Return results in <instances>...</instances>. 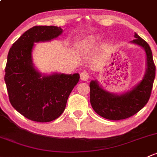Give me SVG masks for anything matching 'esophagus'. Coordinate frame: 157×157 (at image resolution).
<instances>
[{"instance_id": "obj_1", "label": "esophagus", "mask_w": 157, "mask_h": 157, "mask_svg": "<svg viewBox=\"0 0 157 157\" xmlns=\"http://www.w3.org/2000/svg\"><path fill=\"white\" fill-rule=\"evenodd\" d=\"M80 78L82 81H87L89 78V73L86 72V71H83V72H81Z\"/></svg>"}]
</instances>
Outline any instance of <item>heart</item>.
<instances>
[{"mask_svg": "<svg viewBox=\"0 0 157 157\" xmlns=\"http://www.w3.org/2000/svg\"><path fill=\"white\" fill-rule=\"evenodd\" d=\"M94 40L95 38H94V37H90V38H88V39L85 40V42L83 43V45L84 46H88V45H89L90 44L93 43L94 41Z\"/></svg>", "mask_w": 157, "mask_h": 157, "instance_id": "heart-1", "label": "heart"}]
</instances>
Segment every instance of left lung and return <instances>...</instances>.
I'll list each match as a JSON object with an SVG mask.
<instances>
[{"mask_svg":"<svg viewBox=\"0 0 157 157\" xmlns=\"http://www.w3.org/2000/svg\"><path fill=\"white\" fill-rule=\"evenodd\" d=\"M132 43L144 48L147 55L146 73L143 80L131 91L116 95L106 91L98 82L90 83V101L94 110L99 116L109 120H121L139 112L149 101L156 75V67L149 44L135 33Z\"/></svg>","mask_w":157,"mask_h":157,"instance_id":"8db88e82","label":"left lung"}]
</instances>
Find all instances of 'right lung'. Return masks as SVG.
<instances>
[{
    "instance_id": "1",
    "label": "right lung",
    "mask_w": 157,
    "mask_h": 157,
    "mask_svg": "<svg viewBox=\"0 0 157 157\" xmlns=\"http://www.w3.org/2000/svg\"><path fill=\"white\" fill-rule=\"evenodd\" d=\"M63 29L54 25H36L13 44L5 67L6 89L13 107L24 117L39 122H51L63 113L79 75H42L32 61L34 43L50 41Z\"/></svg>"
}]
</instances>
